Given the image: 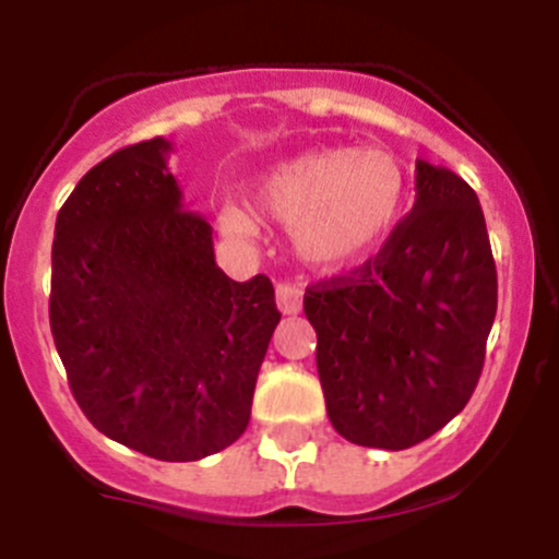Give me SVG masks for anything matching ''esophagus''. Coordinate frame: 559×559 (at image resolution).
I'll return each mask as SVG.
<instances>
[{
	"label": "esophagus",
	"instance_id": "esophagus-1",
	"mask_svg": "<svg viewBox=\"0 0 559 559\" xmlns=\"http://www.w3.org/2000/svg\"><path fill=\"white\" fill-rule=\"evenodd\" d=\"M275 302H278L281 313L295 316L302 311V292L292 284H278L275 286Z\"/></svg>",
	"mask_w": 559,
	"mask_h": 559
}]
</instances>
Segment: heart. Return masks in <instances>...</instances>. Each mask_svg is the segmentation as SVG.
I'll list each match as a JSON object with an SVG mask.
<instances>
[{
	"instance_id": "heart-1",
	"label": "heart",
	"mask_w": 559,
	"mask_h": 559,
	"mask_svg": "<svg viewBox=\"0 0 559 559\" xmlns=\"http://www.w3.org/2000/svg\"><path fill=\"white\" fill-rule=\"evenodd\" d=\"M251 202L289 224L297 253L313 264H341L392 233L405 202V173L381 148L326 145L278 162L251 186ZM227 235L248 238L251 216L238 205L218 211Z\"/></svg>"
}]
</instances>
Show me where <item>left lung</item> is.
Returning a JSON list of instances; mask_svg holds the SVG:
<instances>
[{"label": "left lung", "instance_id": "obj_1", "mask_svg": "<svg viewBox=\"0 0 559 559\" xmlns=\"http://www.w3.org/2000/svg\"><path fill=\"white\" fill-rule=\"evenodd\" d=\"M498 311L478 197L416 159L414 211L362 267L308 286L326 416L357 447L400 452L471 400Z\"/></svg>", "mask_w": 559, "mask_h": 559}]
</instances>
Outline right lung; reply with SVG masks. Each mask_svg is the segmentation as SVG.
Here are the masks:
<instances>
[{
	"mask_svg": "<svg viewBox=\"0 0 559 559\" xmlns=\"http://www.w3.org/2000/svg\"><path fill=\"white\" fill-rule=\"evenodd\" d=\"M173 143L145 140L92 167L56 216L50 332L83 414L165 462L233 447L281 321L267 275L229 278L213 229L183 211Z\"/></svg>",
	"mask_w": 559,
	"mask_h": 559,
	"instance_id": "right-lung-1",
	"label": "right lung"
}]
</instances>
